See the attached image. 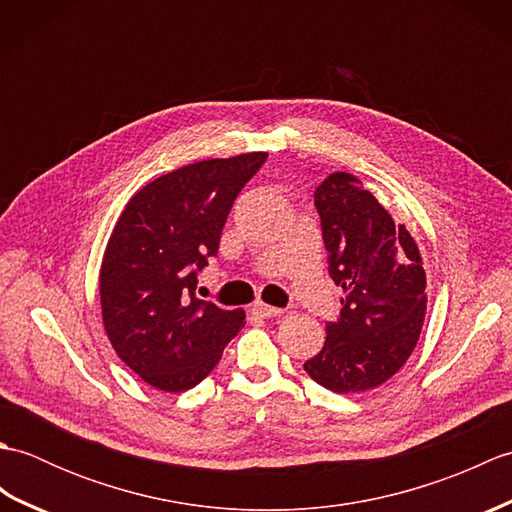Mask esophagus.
Listing matches in <instances>:
<instances>
[{
    "label": "esophagus",
    "instance_id": "34e87169",
    "mask_svg": "<svg viewBox=\"0 0 512 512\" xmlns=\"http://www.w3.org/2000/svg\"><path fill=\"white\" fill-rule=\"evenodd\" d=\"M253 310L259 314V317H264V319H273V317H281V314H284V310H281V308L266 306V303H255Z\"/></svg>",
    "mask_w": 512,
    "mask_h": 512
}]
</instances>
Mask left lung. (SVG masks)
<instances>
[{
	"label": "left lung",
	"mask_w": 512,
	"mask_h": 512,
	"mask_svg": "<svg viewBox=\"0 0 512 512\" xmlns=\"http://www.w3.org/2000/svg\"><path fill=\"white\" fill-rule=\"evenodd\" d=\"M314 206L343 308L325 323L323 350L303 369L336 394L374 389L407 363L420 339L427 312L420 248L352 173H330Z\"/></svg>",
	"instance_id": "left-lung-1"
}]
</instances>
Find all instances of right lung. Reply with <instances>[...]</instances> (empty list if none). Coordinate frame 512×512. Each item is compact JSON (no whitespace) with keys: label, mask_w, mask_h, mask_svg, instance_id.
Masks as SVG:
<instances>
[{"label":"right lung","mask_w":512,"mask_h":512,"mask_svg":"<svg viewBox=\"0 0 512 512\" xmlns=\"http://www.w3.org/2000/svg\"><path fill=\"white\" fill-rule=\"evenodd\" d=\"M266 156L211 158L165 173L118 217L99 275L103 325L118 358L147 385L178 394L202 383L244 328V310L202 301L195 286L217 255L237 193Z\"/></svg>","instance_id":"1"}]
</instances>
